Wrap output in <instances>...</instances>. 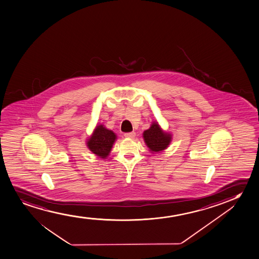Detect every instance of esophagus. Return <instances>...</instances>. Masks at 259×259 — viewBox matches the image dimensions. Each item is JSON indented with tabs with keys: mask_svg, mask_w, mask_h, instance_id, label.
Masks as SVG:
<instances>
[{
	"mask_svg": "<svg viewBox=\"0 0 259 259\" xmlns=\"http://www.w3.org/2000/svg\"><path fill=\"white\" fill-rule=\"evenodd\" d=\"M135 135H136V134H135V132H131V133L124 134V137L125 138L134 139L135 137Z\"/></svg>",
	"mask_w": 259,
	"mask_h": 259,
	"instance_id": "obj_1",
	"label": "esophagus"
}]
</instances>
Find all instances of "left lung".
<instances>
[{"label":"left lung","instance_id":"obj_1","mask_svg":"<svg viewBox=\"0 0 259 259\" xmlns=\"http://www.w3.org/2000/svg\"><path fill=\"white\" fill-rule=\"evenodd\" d=\"M145 143L152 152H161L168 148L171 141L170 134L162 131L157 122H153L151 126L143 133Z\"/></svg>","mask_w":259,"mask_h":259}]
</instances>
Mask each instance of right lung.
I'll list each match as a JSON object with an SVG mask.
<instances>
[{
    "label": "right lung",
    "mask_w": 259,
    "mask_h": 259,
    "mask_svg": "<svg viewBox=\"0 0 259 259\" xmlns=\"http://www.w3.org/2000/svg\"><path fill=\"white\" fill-rule=\"evenodd\" d=\"M116 139L117 135L113 132L104 127L103 124H99L95 128L93 134L88 140V148L95 155L105 159L111 153Z\"/></svg>",
    "instance_id": "1"
}]
</instances>
